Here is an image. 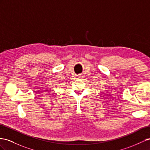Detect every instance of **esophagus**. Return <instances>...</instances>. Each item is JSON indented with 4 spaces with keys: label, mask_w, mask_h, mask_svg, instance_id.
Returning a JSON list of instances; mask_svg holds the SVG:
<instances>
[{
    "label": "esophagus",
    "mask_w": 150,
    "mask_h": 150,
    "mask_svg": "<svg viewBox=\"0 0 150 150\" xmlns=\"http://www.w3.org/2000/svg\"><path fill=\"white\" fill-rule=\"evenodd\" d=\"M82 77H83V75L82 74H80V75H79L77 76V79H80L82 78Z\"/></svg>",
    "instance_id": "esophagus-1"
}]
</instances>
